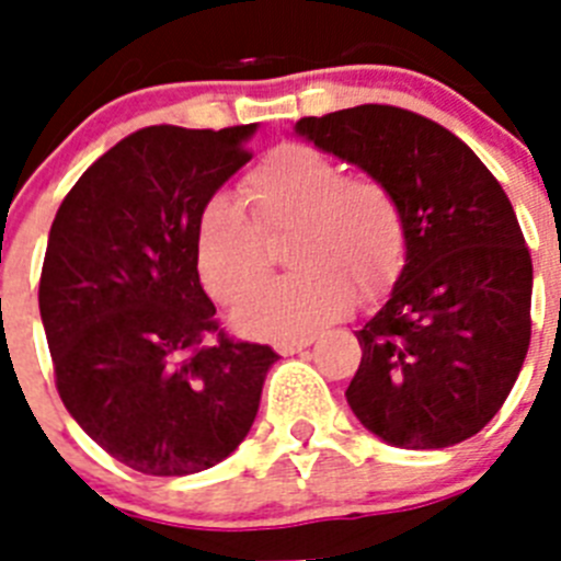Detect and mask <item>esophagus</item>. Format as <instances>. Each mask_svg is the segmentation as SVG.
Segmentation results:
<instances>
[{"label": "esophagus", "instance_id": "esophagus-1", "mask_svg": "<svg viewBox=\"0 0 561 561\" xmlns=\"http://www.w3.org/2000/svg\"><path fill=\"white\" fill-rule=\"evenodd\" d=\"M314 340H317L314 334L295 336V340H277V342H275V348H277V354L289 356V354H297V351L309 348V345H311V342H314Z\"/></svg>", "mask_w": 561, "mask_h": 561}]
</instances>
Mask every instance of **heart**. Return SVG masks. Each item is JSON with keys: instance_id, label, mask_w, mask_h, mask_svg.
<instances>
[{"instance_id": "heart-1", "label": "heart", "mask_w": 561, "mask_h": 561, "mask_svg": "<svg viewBox=\"0 0 561 561\" xmlns=\"http://www.w3.org/2000/svg\"><path fill=\"white\" fill-rule=\"evenodd\" d=\"M247 210L230 193H213L196 219V266L221 306L244 304L266 284V238L286 236L295 275L236 314L247 334L295 336L348 309L351 289L370 297L388 286L408 252V225L396 193L306 142L264 153L244 176Z\"/></svg>"}]
</instances>
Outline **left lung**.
<instances>
[{
  "instance_id": "8db88e82",
  "label": "left lung",
  "mask_w": 561,
  "mask_h": 561,
  "mask_svg": "<svg viewBox=\"0 0 561 561\" xmlns=\"http://www.w3.org/2000/svg\"><path fill=\"white\" fill-rule=\"evenodd\" d=\"M297 134L385 182L408 225L388 304L356 331L351 410L393 447L472 438L531 342L534 266L512 202L460 137L408 108L365 103L304 117Z\"/></svg>"
}]
</instances>
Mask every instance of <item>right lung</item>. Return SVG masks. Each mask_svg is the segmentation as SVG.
Here are the masks:
<instances>
[{
	"instance_id": "obj_1",
	"label": "right lung",
	"mask_w": 561,
	"mask_h": 561,
	"mask_svg": "<svg viewBox=\"0 0 561 561\" xmlns=\"http://www.w3.org/2000/svg\"><path fill=\"white\" fill-rule=\"evenodd\" d=\"M250 126H148L83 171L49 227L38 309L64 408L128 469H210L247 438L277 359L232 340L196 270V219L252 160Z\"/></svg>"
}]
</instances>
